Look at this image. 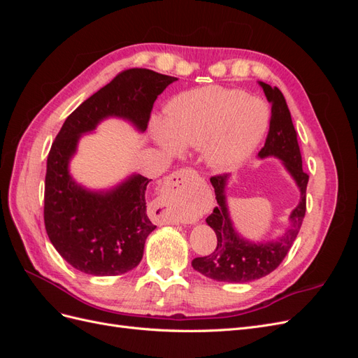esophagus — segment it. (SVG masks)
I'll list each match as a JSON object with an SVG mask.
<instances>
[{
    "mask_svg": "<svg viewBox=\"0 0 358 358\" xmlns=\"http://www.w3.org/2000/svg\"><path fill=\"white\" fill-rule=\"evenodd\" d=\"M192 169H180L166 179L164 189H162V197H164V203H179L183 197V185L188 178L194 176Z\"/></svg>",
    "mask_w": 358,
    "mask_h": 358,
    "instance_id": "1",
    "label": "esophagus"
}]
</instances>
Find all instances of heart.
<instances>
[{"instance_id": "heart-1", "label": "heart", "mask_w": 358, "mask_h": 358, "mask_svg": "<svg viewBox=\"0 0 358 358\" xmlns=\"http://www.w3.org/2000/svg\"><path fill=\"white\" fill-rule=\"evenodd\" d=\"M268 127V110L255 96L221 86H204L173 99L164 124L154 128L161 146L203 148L215 170H225L245 159L262 142Z\"/></svg>"}]
</instances>
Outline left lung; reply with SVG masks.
Listing matches in <instances>:
<instances>
[{
    "label": "left lung",
    "instance_id": "obj_1",
    "mask_svg": "<svg viewBox=\"0 0 358 358\" xmlns=\"http://www.w3.org/2000/svg\"><path fill=\"white\" fill-rule=\"evenodd\" d=\"M259 85L263 86L267 100L272 104V113H270L266 143L258 155L262 158L273 155L284 161L287 170L297 182L301 200L289 216L291 227L279 241L258 245L249 243L237 236L231 225L229 210H227L224 196L227 175H216L210 178L218 204L206 218V222L213 229L218 243H216L212 254L194 258L192 267L201 275L221 280V282H249V280H255L272 273L282 263V259L294 243L306 213V187L309 175L303 171L301 167L297 134L291 121L287 101L276 86L272 88L264 82H259Z\"/></svg>",
    "mask_w": 358,
    "mask_h": 358
}]
</instances>
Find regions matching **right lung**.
<instances>
[{"mask_svg": "<svg viewBox=\"0 0 358 358\" xmlns=\"http://www.w3.org/2000/svg\"><path fill=\"white\" fill-rule=\"evenodd\" d=\"M176 80L148 69L121 71L66 119L52 143L45 180L46 231L59 255L83 273L116 276L134 268L157 225L146 210L148 178L134 175L101 194L74 183L69 159L78 140L107 116L125 117L145 131L157 96Z\"/></svg>", "mask_w": 358, "mask_h": 358, "instance_id": "add662e5", "label": "right lung"}]
</instances>
